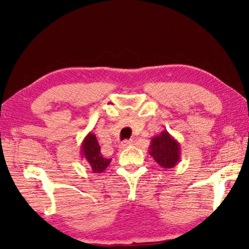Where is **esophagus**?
<instances>
[{"instance_id": "esophagus-1", "label": "esophagus", "mask_w": 249, "mask_h": 249, "mask_svg": "<svg viewBox=\"0 0 249 249\" xmlns=\"http://www.w3.org/2000/svg\"><path fill=\"white\" fill-rule=\"evenodd\" d=\"M131 144H132L131 139H129V141H124V142H121L120 144H119V148L124 149V148H125V147H128V146H130Z\"/></svg>"}]
</instances>
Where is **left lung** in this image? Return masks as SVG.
<instances>
[{
	"instance_id": "obj_1",
	"label": "left lung",
	"mask_w": 249,
	"mask_h": 249,
	"mask_svg": "<svg viewBox=\"0 0 249 249\" xmlns=\"http://www.w3.org/2000/svg\"><path fill=\"white\" fill-rule=\"evenodd\" d=\"M149 155L163 169H172L180 160V144L175 137L164 130L152 137L149 144Z\"/></svg>"
}]
</instances>
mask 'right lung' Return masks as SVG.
Returning <instances> with one entry per match:
<instances>
[{
    "label": "right lung",
    "mask_w": 249,
    "mask_h": 249,
    "mask_svg": "<svg viewBox=\"0 0 249 249\" xmlns=\"http://www.w3.org/2000/svg\"><path fill=\"white\" fill-rule=\"evenodd\" d=\"M80 155L89 164L93 173H102L111 163V159L104 158L101 154L100 144L93 132H88L81 142Z\"/></svg>",
    "instance_id": "1"
}]
</instances>
